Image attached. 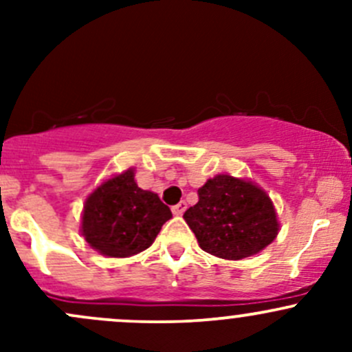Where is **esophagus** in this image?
Wrapping results in <instances>:
<instances>
[{
	"label": "esophagus",
	"instance_id": "1",
	"mask_svg": "<svg viewBox=\"0 0 352 352\" xmlns=\"http://www.w3.org/2000/svg\"><path fill=\"white\" fill-rule=\"evenodd\" d=\"M186 209H187V204H186V202H184V201H180L179 204L173 206V208H172V212H173V214L180 216V214H182L184 211H186Z\"/></svg>",
	"mask_w": 352,
	"mask_h": 352
}]
</instances>
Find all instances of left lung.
<instances>
[{"label": "left lung", "instance_id": "1", "mask_svg": "<svg viewBox=\"0 0 352 352\" xmlns=\"http://www.w3.org/2000/svg\"><path fill=\"white\" fill-rule=\"evenodd\" d=\"M197 196L184 219L208 254L240 261L264 250L278 235L272 201L250 180L221 173L209 179Z\"/></svg>", "mask_w": 352, "mask_h": 352}]
</instances>
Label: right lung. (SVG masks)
Instances as JSON below:
<instances>
[{
  "mask_svg": "<svg viewBox=\"0 0 352 352\" xmlns=\"http://www.w3.org/2000/svg\"><path fill=\"white\" fill-rule=\"evenodd\" d=\"M172 218L158 194L143 190L129 168L105 180L85 201L81 235L91 248L109 257H129L155 242L163 223Z\"/></svg>",
  "mask_w": 352,
  "mask_h": 352,
  "instance_id": "add662e5",
  "label": "right lung"
}]
</instances>
